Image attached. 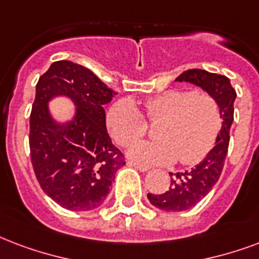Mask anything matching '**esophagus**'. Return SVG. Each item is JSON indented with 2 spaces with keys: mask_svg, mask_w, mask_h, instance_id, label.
Wrapping results in <instances>:
<instances>
[{
  "mask_svg": "<svg viewBox=\"0 0 259 259\" xmlns=\"http://www.w3.org/2000/svg\"><path fill=\"white\" fill-rule=\"evenodd\" d=\"M127 164H129L130 167H134V168H137L138 171H141V172H147V171H149V167H147V165H144V164H140V163H137V161L129 160V161H127Z\"/></svg>",
  "mask_w": 259,
  "mask_h": 259,
  "instance_id": "esophagus-1",
  "label": "esophagus"
}]
</instances>
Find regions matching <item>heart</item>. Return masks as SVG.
Returning a JSON list of instances; mask_svg holds the SVG:
<instances>
[{
    "instance_id": "b5f03b06",
    "label": "heart",
    "mask_w": 259,
    "mask_h": 259,
    "mask_svg": "<svg viewBox=\"0 0 259 259\" xmlns=\"http://www.w3.org/2000/svg\"><path fill=\"white\" fill-rule=\"evenodd\" d=\"M147 121L155 123L153 141H141L129 148V155L149 164H169L179 159L185 165L204 160L216 143L222 127L220 106L212 95L169 90L143 102ZM111 137L127 147L147 132V122L137 106L119 100L106 116Z\"/></svg>"
}]
</instances>
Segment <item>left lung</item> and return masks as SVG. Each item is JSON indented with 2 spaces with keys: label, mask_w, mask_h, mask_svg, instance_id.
I'll list each match as a JSON object with an SVG mask.
<instances>
[{
  "label": "left lung",
  "mask_w": 259,
  "mask_h": 259,
  "mask_svg": "<svg viewBox=\"0 0 259 259\" xmlns=\"http://www.w3.org/2000/svg\"><path fill=\"white\" fill-rule=\"evenodd\" d=\"M175 81L190 82L212 95L220 106L223 122L222 130L216 138V145L200 164L190 171L175 174V177L171 178V186L163 194L148 193L151 204L167 212H182L195 206L219 181L228 152L230 129L234 122V102L236 98V92L228 77L202 69L186 70L178 76ZM169 175H172V172H169Z\"/></svg>",
  "instance_id": "left-lung-1"
}]
</instances>
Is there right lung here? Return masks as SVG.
I'll list each match as a JSON object with an SVG mask.
<instances>
[{
	"instance_id": "right-lung-1",
	"label": "right lung",
	"mask_w": 259,
	"mask_h": 259,
	"mask_svg": "<svg viewBox=\"0 0 259 259\" xmlns=\"http://www.w3.org/2000/svg\"><path fill=\"white\" fill-rule=\"evenodd\" d=\"M116 95L95 73L72 61L51 64L36 84L29 116V151L42 190L69 210L103 204L125 159L106 129L103 106ZM66 96L76 106L73 119L59 124L48 102Z\"/></svg>"
}]
</instances>
